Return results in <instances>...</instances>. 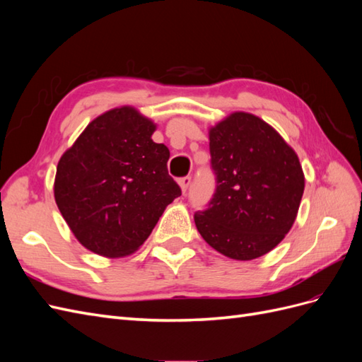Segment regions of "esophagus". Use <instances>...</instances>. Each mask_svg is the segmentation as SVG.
<instances>
[{"instance_id": "34e87169", "label": "esophagus", "mask_w": 362, "mask_h": 362, "mask_svg": "<svg viewBox=\"0 0 362 362\" xmlns=\"http://www.w3.org/2000/svg\"><path fill=\"white\" fill-rule=\"evenodd\" d=\"M178 182H180V185H181L182 193H185V192H187V189H189V185L192 184V177H184V178H181Z\"/></svg>"}]
</instances>
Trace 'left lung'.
<instances>
[{"instance_id":"left-lung-1","label":"left lung","mask_w":362,"mask_h":362,"mask_svg":"<svg viewBox=\"0 0 362 362\" xmlns=\"http://www.w3.org/2000/svg\"><path fill=\"white\" fill-rule=\"evenodd\" d=\"M213 198L194 223L225 257L249 261L278 246L298 216L305 187L296 152L264 120L233 113L210 129Z\"/></svg>"}]
</instances>
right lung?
Returning <instances> with one entry per match:
<instances>
[{
  "label": "right lung",
  "mask_w": 362,
  "mask_h": 362,
  "mask_svg": "<svg viewBox=\"0 0 362 362\" xmlns=\"http://www.w3.org/2000/svg\"><path fill=\"white\" fill-rule=\"evenodd\" d=\"M156 125L133 107L98 116L57 164L54 196L78 242L98 255L137 250L164 208L181 196L168 172L170 152Z\"/></svg>",
  "instance_id": "right-lung-1"
}]
</instances>
